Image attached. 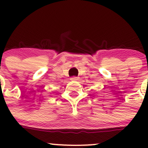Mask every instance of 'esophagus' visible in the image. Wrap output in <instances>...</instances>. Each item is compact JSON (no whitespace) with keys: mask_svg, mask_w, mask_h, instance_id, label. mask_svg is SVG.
<instances>
[{"mask_svg":"<svg viewBox=\"0 0 148 148\" xmlns=\"http://www.w3.org/2000/svg\"><path fill=\"white\" fill-rule=\"evenodd\" d=\"M71 81H77L78 79H79V77H77V76H73V77L71 78Z\"/></svg>","mask_w":148,"mask_h":148,"instance_id":"obj_1","label":"esophagus"}]
</instances>
